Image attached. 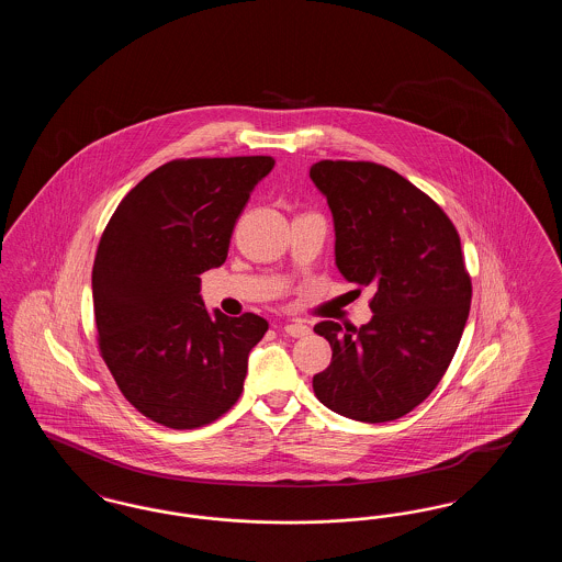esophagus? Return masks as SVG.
<instances>
[{"label": "esophagus", "instance_id": "34e87169", "mask_svg": "<svg viewBox=\"0 0 562 562\" xmlns=\"http://www.w3.org/2000/svg\"><path fill=\"white\" fill-rule=\"evenodd\" d=\"M284 333L289 337H305V335H310V326L305 322H289V324H284Z\"/></svg>", "mask_w": 562, "mask_h": 562}]
</instances>
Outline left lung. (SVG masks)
I'll return each mask as SVG.
<instances>
[{
    "label": "left lung",
    "mask_w": 562,
    "mask_h": 562,
    "mask_svg": "<svg viewBox=\"0 0 562 562\" xmlns=\"http://www.w3.org/2000/svg\"><path fill=\"white\" fill-rule=\"evenodd\" d=\"M310 177L333 213L337 268L374 291L373 318L360 328L314 326L333 349L314 392L349 419L394 422L434 392L468 322L459 234L429 195L381 164L322 160Z\"/></svg>",
    "instance_id": "left-lung-1"
}]
</instances>
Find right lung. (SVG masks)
I'll use <instances>...</instances> for the list:
<instances>
[{"label": "right lung", "instance_id": "1", "mask_svg": "<svg viewBox=\"0 0 562 562\" xmlns=\"http://www.w3.org/2000/svg\"><path fill=\"white\" fill-rule=\"evenodd\" d=\"M269 156L172 160L120 202L101 236L92 301L101 356L124 398L166 428L213 424L244 390L268 333L255 314L204 307L200 273L227 259Z\"/></svg>", "mask_w": 562, "mask_h": 562}]
</instances>
